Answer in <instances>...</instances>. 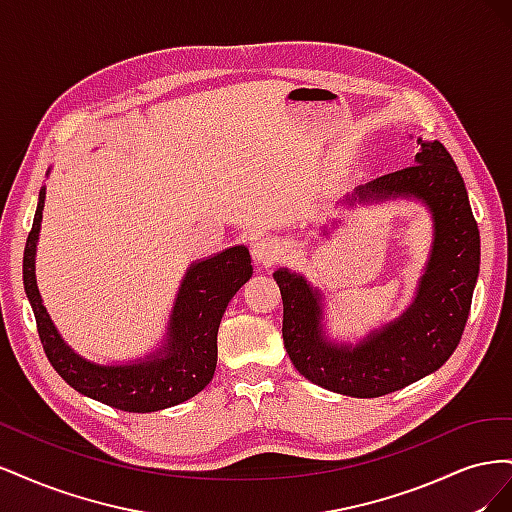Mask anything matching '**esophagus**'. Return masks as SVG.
<instances>
[{
    "instance_id": "esophagus-1",
    "label": "esophagus",
    "mask_w": 512,
    "mask_h": 512,
    "mask_svg": "<svg viewBox=\"0 0 512 512\" xmlns=\"http://www.w3.org/2000/svg\"><path fill=\"white\" fill-rule=\"evenodd\" d=\"M284 256L282 247L277 245L273 239H258L252 243V258L256 265H265V267H271L273 262H277Z\"/></svg>"
}]
</instances>
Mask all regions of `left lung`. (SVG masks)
Instances as JSON below:
<instances>
[{
    "label": "left lung",
    "instance_id": "obj_1",
    "mask_svg": "<svg viewBox=\"0 0 512 512\" xmlns=\"http://www.w3.org/2000/svg\"><path fill=\"white\" fill-rule=\"evenodd\" d=\"M414 164L359 185L346 203L416 198L429 209L433 243L404 314L359 344H335L322 324V292L288 269L273 273L284 301V346L301 376L348 397H382L440 369L466 329L480 267V235L466 183L440 141H421Z\"/></svg>",
    "mask_w": 512,
    "mask_h": 512
}]
</instances>
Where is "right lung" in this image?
<instances>
[{"instance_id":"right-lung-1","label":"right lung","mask_w":512,"mask_h":512,"mask_svg":"<svg viewBox=\"0 0 512 512\" xmlns=\"http://www.w3.org/2000/svg\"><path fill=\"white\" fill-rule=\"evenodd\" d=\"M46 188L40 190L34 226L23 254V286L32 303L42 348L74 391L123 412H158L183 404L211 382L218 363V329L228 301L252 277L245 245L192 262L179 286L160 350L126 365H100L76 354L42 305L36 284V245Z\"/></svg>"}]
</instances>
